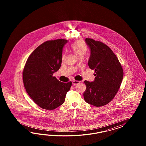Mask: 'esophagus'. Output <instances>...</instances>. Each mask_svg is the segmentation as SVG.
<instances>
[{
    "instance_id": "34e87169",
    "label": "esophagus",
    "mask_w": 146,
    "mask_h": 146,
    "mask_svg": "<svg viewBox=\"0 0 146 146\" xmlns=\"http://www.w3.org/2000/svg\"><path fill=\"white\" fill-rule=\"evenodd\" d=\"M80 82H81L79 81H75V80H74V81H73L72 84H73L74 86H75V85H76V84H79Z\"/></svg>"
}]
</instances>
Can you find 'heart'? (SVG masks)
<instances>
[{"label": "heart", "instance_id": "heart-1", "mask_svg": "<svg viewBox=\"0 0 146 146\" xmlns=\"http://www.w3.org/2000/svg\"><path fill=\"white\" fill-rule=\"evenodd\" d=\"M71 50L78 58L80 57H82L87 51V45L82 40L76 41L71 46ZM64 58L65 55H63L62 57V59L64 60Z\"/></svg>", "mask_w": 146, "mask_h": 146}]
</instances>
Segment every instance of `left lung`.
Masks as SVG:
<instances>
[{
    "label": "left lung",
    "instance_id": "1",
    "mask_svg": "<svg viewBox=\"0 0 146 146\" xmlns=\"http://www.w3.org/2000/svg\"><path fill=\"white\" fill-rule=\"evenodd\" d=\"M86 42L90 49L88 66L94 70L95 80H85L87 88L84 93L85 101L94 106L108 104L118 92L124 72L121 64L112 50L100 41L87 38Z\"/></svg>",
    "mask_w": 146,
    "mask_h": 146
}]
</instances>
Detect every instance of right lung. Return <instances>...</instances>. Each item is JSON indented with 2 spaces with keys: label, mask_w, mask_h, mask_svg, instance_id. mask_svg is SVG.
<instances>
[{
  "label": "right lung",
  "mask_w": 146,
  "mask_h": 146,
  "mask_svg": "<svg viewBox=\"0 0 146 146\" xmlns=\"http://www.w3.org/2000/svg\"><path fill=\"white\" fill-rule=\"evenodd\" d=\"M64 39L47 40L39 45L28 58L22 72L27 93L40 108L54 110L65 101L72 82L64 83L53 76L62 64Z\"/></svg>",
  "instance_id": "right-lung-1"
}]
</instances>
